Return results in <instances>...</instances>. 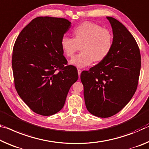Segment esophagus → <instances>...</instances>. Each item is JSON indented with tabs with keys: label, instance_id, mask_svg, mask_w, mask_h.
<instances>
[{
	"label": "esophagus",
	"instance_id": "obj_1",
	"mask_svg": "<svg viewBox=\"0 0 149 149\" xmlns=\"http://www.w3.org/2000/svg\"><path fill=\"white\" fill-rule=\"evenodd\" d=\"M77 72H78V75H79V77L80 75H81V70L78 69V70H77Z\"/></svg>",
	"mask_w": 149,
	"mask_h": 149
}]
</instances>
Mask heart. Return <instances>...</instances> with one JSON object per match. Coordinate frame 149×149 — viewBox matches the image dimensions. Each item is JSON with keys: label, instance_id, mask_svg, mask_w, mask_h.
<instances>
[{"label": "heart", "instance_id": "obj_1", "mask_svg": "<svg viewBox=\"0 0 149 149\" xmlns=\"http://www.w3.org/2000/svg\"><path fill=\"white\" fill-rule=\"evenodd\" d=\"M74 38L64 36L61 47L68 57H72L81 46V51L70 61L71 64L84 68L95 62H101L111 50L113 36L109 30L91 22H85L74 28Z\"/></svg>", "mask_w": 149, "mask_h": 149}]
</instances>
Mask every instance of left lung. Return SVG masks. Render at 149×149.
Returning a JSON list of instances; mask_svg holds the SVG:
<instances>
[{
	"instance_id": "obj_1",
	"label": "left lung",
	"mask_w": 149,
	"mask_h": 149,
	"mask_svg": "<svg viewBox=\"0 0 149 149\" xmlns=\"http://www.w3.org/2000/svg\"><path fill=\"white\" fill-rule=\"evenodd\" d=\"M113 30V47L107 57L81 72L84 95L88 111L106 118L119 112L133 97L138 86L141 54L127 28L107 16Z\"/></svg>"
}]
</instances>
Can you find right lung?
Returning <instances> with one entry per match:
<instances>
[{
  "label": "right lung",
  "mask_w": 149,
  "mask_h": 149,
  "mask_svg": "<svg viewBox=\"0 0 149 149\" xmlns=\"http://www.w3.org/2000/svg\"><path fill=\"white\" fill-rule=\"evenodd\" d=\"M70 27L65 18L40 16L23 28L14 45L15 88L37 114L49 116L60 111L78 79L77 68L67 65L61 47V39Z\"/></svg>",
  "instance_id": "obj_1"
}]
</instances>
